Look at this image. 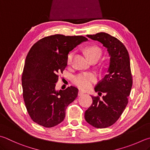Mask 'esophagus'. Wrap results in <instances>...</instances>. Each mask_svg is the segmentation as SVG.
<instances>
[{"mask_svg": "<svg viewBox=\"0 0 150 150\" xmlns=\"http://www.w3.org/2000/svg\"><path fill=\"white\" fill-rule=\"evenodd\" d=\"M84 93H85L83 92L82 91H78V95H79V96H81V95H83Z\"/></svg>", "mask_w": 150, "mask_h": 150, "instance_id": "34e87169", "label": "esophagus"}]
</instances>
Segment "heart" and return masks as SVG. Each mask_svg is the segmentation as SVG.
<instances>
[{"instance_id": "heart-1", "label": "heart", "mask_w": 150, "mask_h": 150, "mask_svg": "<svg viewBox=\"0 0 150 150\" xmlns=\"http://www.w3.org/2000/svg\"><path fill=\"white\" fill-rule=\"evenodd\" d=\"M86 53L90 60L93 58L99 59L102 51L99 47L97 46H91L87 47ZM74 55V52H70L67 55V62L68 64L71 63ZM97 80V75L92 72H81L74 76L72 79V82L79 88L83 90L89 89L92 84Z\"/></svg>"}]
</instances>
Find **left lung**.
Segmentation results:
<instances>
[{
  "label": "left lung",
  "mask_w": 150,
  "mask_h": 150,
  "mask_svg": "<svg viewBox=\"0 0 150 150\" xmlns=\"http://www.w3.org/2000/svg\"><path fill=\"white\" fill-rule=\"evenodd\" d=\"M87 36L103 44L110 59L108 74L95 87L96 92L104 95L102 98L91 96L93 103L85 112V119L96 128H106L116 122L128 104L132 85L129 55L122 42L109 34Z\"/></svg>",
  "instance_id": "obj_1"
}]
</instances>
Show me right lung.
Instances as JSON below:
<instances>
[{"label": "right lung", "instance_id": "1", "mask_svg": "<svg viewBox=\"0 0 150 150\" xmlns=\"http://www.w3.org/2000/svg\"><path fill=\"white\" fill-rule=\"evenodd\" d=\"M86 40L83 36L55 35L40 39L30 48L21 81L25 106L34 122L50 128L63 121L78 89L70 86L55 91V83L67 65L69 52Z\"/></svg>", "mask_w": 150, "mask_h": 150}]
</instances>
